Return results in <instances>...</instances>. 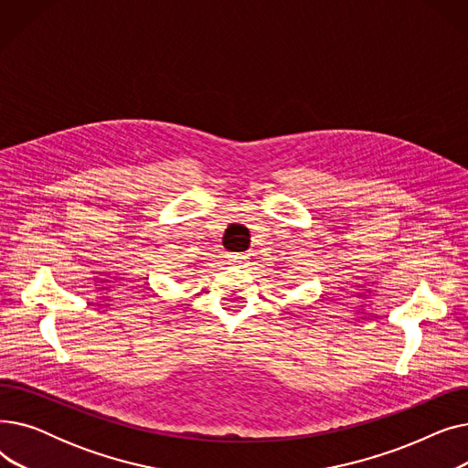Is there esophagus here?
<instances>
[{
  "mask_svg": "<svg viewBox=\"0 0 468 468\" xmlns=\"http://www.w3.org/2000/svg\"><path fill=\"white\" fill-rule=\"evenodd\" d=\"M228 260L231 265H247L249 263V256H244V254H229Z\"/></svg>",
  "mask_w": 468,
  "mask_h": 468,
  "instance_id": "34e87169",
  "label": "esophagus"
}]
</instances>
